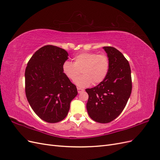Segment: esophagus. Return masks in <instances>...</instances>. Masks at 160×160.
<instances>
[{
	"label": "esophagus",
	"mask_w": 160,
	"mask_h": 160,
	"mask_svg": "<svg viewBox=\"0 0 160 160\" xmlns=\"http://www.w3.org/2000/svg\"><path fill=\"white\" fill-rule=\"evenodd\" d=\"M83 91H84V89H82V88H77V91H78V93H81V92H83Z\"/></svg>",
	"instance_id": "esophagus-1"
}]
</instances>
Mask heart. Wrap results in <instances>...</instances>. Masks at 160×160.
I'll list each match as a JSON object with an SVG mask.
<instances>
[{
    "label": "heart",
    "mask_w": 160,
    "mask_h": 160,
    "mask_svg": "<svg viewBox=\"0 0 160 160\" xmlns=\"http://www.w3.org/2000/svg\"><path fill=\"white\" fill-rule=\"evenodd\" d=\"M74 62L66 61L62 64V72L69 79L74 81L81 71L83 75L75 81L79 87H88L92 83L99 84L103 81L109 70V60L105 54L83 52L76 55Z\"/></svg>",
    "instance_id": "obj_1"
}]
</instances>
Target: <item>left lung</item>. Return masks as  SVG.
I'll return each mask as SVG.
<instances>
[{
  "label": "left lung",
  "instance_id": "1",
  "mask_svg": "<svg viewBox=\"0 0 160 160\" xmlns=\"http://www.w3.org/2000/svg\"><path fill=\"white\" fill-rule=\"evenodd\" d=\"M109 60V72L95 88L86 89L87 109L95 122L107 123L122 112L132 93V81L128 61L113 47H103Z\"/></svg>",
  "mask_w": 160,
  "mask_h": 160
}]
</instances>
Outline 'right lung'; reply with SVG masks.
Listing matches in <instances>:
<instances>
[{
  "label": "right lung",
  "mask_w": 160,
  "mask_h": 160,
  "mask_svg": "<svg viewBox=\"0 0 160 160\" xmlns=\"http://www.w3.org/2000/svg\"><path fill=\"white\" fill-rule=\"evenodd\" d=\"M69 55L63 49L45 45L37 51L25 69V93L31 108L41 119L57 123L67 116L76 86L62 72Z\"/></svg>",
  "instance_id": "add662e5"
}]
</instances>
